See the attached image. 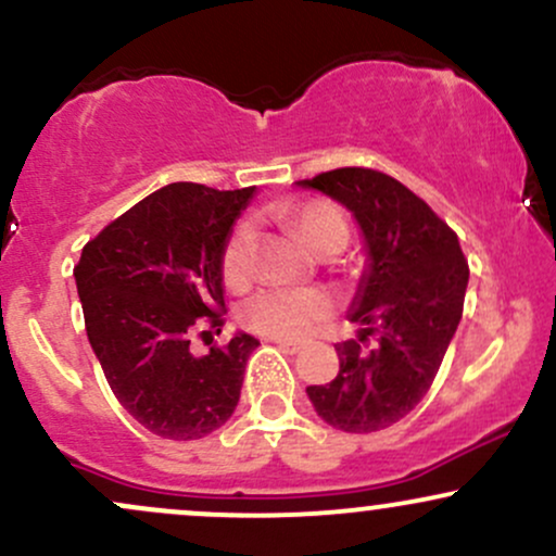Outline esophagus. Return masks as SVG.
<instances>
[{"label":"esophagus","instance_id":"esophagus-1","mask_svg":"<svg viewBox=\"0 0 556 556\" xmlns=\"http://www.w3.org/2000/svg\"><path fill=\"white\" fill-rule=\"evenodd\" d=\"M271 342L277 344V348L287 355H295V353H300V350H303V344H300V342H290V340H271Z\"/></svg>","mask_w":556,"mask_h":556}]
</instances>
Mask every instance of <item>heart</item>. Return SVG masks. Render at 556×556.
<instances>
[{
    "label": "heart",
    "mask_w": 556,
    "mask_h": 556,
    "mask_svg": "<svg viewBox=\"0 0 556 556\" xmlns=\"http://www.w3.org/2000/svg\"><path fill=\"white\" fill-rule=\"evenodd\" d=\"M290 222L298 238L311 251H324L329 245L348 242V222L342 212L327 201L300 203L290 212ZM253 232L248 225L232 229L222 251V277L229 287H240L248 279V256H251ZM329 314V300L318 290H292V287H271L248 298L240 308V318L248 329L277 340H300L316 329Z\"/></svg>",
    "instance_id": "obj_1"
}]
</instances>
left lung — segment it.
I'll return each mask as SVG.
<instances>
[{
    "mask_svg": "<svg viewBox=\"0 0 556 556\" xmlns=\"http://www.w3.org/2000/svg\"><path fill=\"white\" fill-rule=\"evenodd\" d=\"M295 185L334 198L355 216L368 258L348 311L361 337L334 344L340 374L305 392L334 429L381 431L429 392L463 318L468 261L446 222L384 172L342 167ZM368 336L377 342L363 351Z\"/></svg>",
    "mask_w": 556,
    "mask_h": 556,
    "instance_id": "left-lung-1",
    "label": "left lung"
}]
</instances>
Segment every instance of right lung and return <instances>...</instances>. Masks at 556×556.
Returning a JSON list of instances; mask_svg holds the SVG:
<instances>
[{"mask_svg":"<svg viewBox=\"0 0 556 556\" xmlns=\"http://www.w3.org/2000/svg\"><path fill=\"white\" fill-rule=\"evenodd\" d=\"M253 195L172 182L88 240L73 271L114 397L162 439L206 437L238 407L256 337L238 331L206 355L190 353V337L222 331V251Z\"/></svg>","mask_w":556,"mask_h":556,"instance_id":"1","label":"right lung"}]
</instances>
